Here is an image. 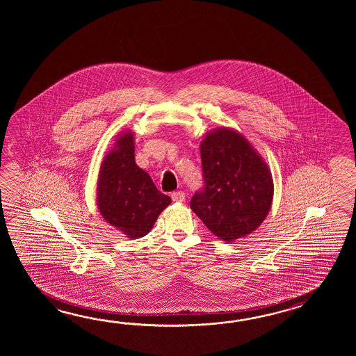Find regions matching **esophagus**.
I'll use <instances>...</instances> for the list:
<instances>
[{"mask_svg":"<svg viewBox=\"0 0 356 356\" xmlns=\"http://www.w3.org/2000/svg\"><path fill=\"white\" fill-rule=\"evenodd\" d=\"M184 193L181 192V191H178V192H173L172 193V200L175 201V202H178V204H181L184 201Z\"/></svg>","mask_w":356,"mask_h":356,"instance_id":"34e87169","label":"esophagus"}]
</instances>
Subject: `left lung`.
<instances>
[{"label": "left lung", "instance_id": "left-lung-1", "mask_svg": "<svg viewBox=\"0 0 356 356\" xmlns=\"http://www.w3.org/2000/svg\"><path fill=\"white\" fill-rule=\"evenodd\" d=\"M200 149L204 188L193 195L191 209L224 242L253 233L273 204V175L265 159L230 127L207 132Z\"/></svg>", "mask_w": 356, "mask_h": 356}]
</instances>
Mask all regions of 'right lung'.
Here are the masks:
<instances>
[{
    "label": "right lung",
    "instance_id": "right-lung-1",
    "mask_svg": "<svg viewBox=\"0 0 356 356\" xmlns=\"http://www.w3.org/2000/svg\"><path fill=\"white\" fill-rule=\"evenodd\" d=\"M172 202L135 161V134L122 131L100 164L97 204L108 224L129 239L143 238Z\"/></svg>",
    "mask_w": 356,
    "mask_h": 356
}]
</instances>
